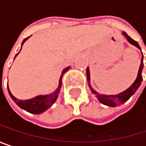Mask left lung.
<instances>
[{
    "label": "left lung",
    "mask_w": 146,
    "mask_h": 146,
    "mask_svg": "<svg viewBox=\"0 0 146 146\" xmlns=\"http://www.w3.org/2000/svg\"><path fill=\"white\" fill-rule=\"evenodd\" d=\"M123 35L126 37L127 40L130 43V44H133L134 46H136L138 49L141 50L139 44L133 40L132 38H130L125 32H123ZM143 68H144V62H143V54H142V58H141V63H140V66H139V72H138V76H137V78L135 79V81L133 82V84H132L131 86L127 89L126 90L123 91L122 93H119L117 95H115V96H106V95H101V94H98L90 85V69L89 68H87L86 69V75H87V81H88V84H89V87L91 90V92L96 95V96L97 97L98 101L106 105V106H111V107H115V106H120L123 103L127 102L132 96L135 93V91L138 90V88L140 86L141 84V82L143 80V77H142V70H143Z\"/></svg>",
    "instance_id": "left-lung-1"
}]
</instances>
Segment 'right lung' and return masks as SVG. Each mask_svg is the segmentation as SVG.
<instances>
[{
  "label": "right lung",
  "instance_id": "add662e5",
  "mask_svg": "<svg viewBox=\"0 0 146 146\" xmlns=\"http://www.w3.org/2000/svg\"><path fill=\"white\" fill-rule=\"evenodd\" d=\"M29 37L26 38L23 40L22 45L23 44V43L29 39ZM20 52V51H19ZM18 52V53H19ZM18 53L15 56V58L16 56L18 55ZM70 68V67H68L66 68L62 73V75L60 77V79H59V85H58V88L51 94L50 95H45V96H38L35 98H32V99H29V100H24V101H22V100H18L17 99L15 96H13V94L11 93L10 90H9V87H8V84H7V90H8V93L11 96V98L13 100V102L19 106L21 107L22 109L27 111L28 112H30V113H33V114H40L42 112H44V111H46L47 109H49L54 103L56 101L57 97H58V94L60 92V90H61V87H62V76L63 74L66 73L68 69Z\"/></svg>",
  "mask_w": 146,
  "mask_h": 146
}]
</instances>
